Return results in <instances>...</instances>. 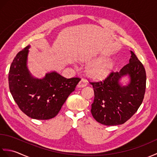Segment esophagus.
Returning <instances> with one entry per match:
<instances>
[{
  "label": "esophagus",
  "instance_id": "1",
  "mask_svg": "<svg viewBox=\"0 0 157 157\" xmlns=\"http://www.w3.org/2000/svg\"><path fill=\"white\" fill-rule=\"evenodd\" d=\"M86 85H87V81L84 79H82V80L79 82L78 86V87H84V86H86Z\"/></svg>",
  "mask_w": 157,
  "mask_h": 157
}]
</instances>
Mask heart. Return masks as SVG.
I'll list each match as a JSON object with an SVG mask.
<instances>
[{
  "label": "heart",
  "mask_w": 157,
  "mask_h": 157,
  "mask_svg": "<svg viewBox=\"0 0 157 157\" xmlns=\"http://www.w3.org/2000/svg\"><path fill=\"white\" fill-rule=\"evenodd\" d=\"M113 66V64L110 61H100L93 65L90 69V71L96 78L102 79L107 76Z\"/></svg>",
  "instance_id": "b5f03b06"
}]
</instances>
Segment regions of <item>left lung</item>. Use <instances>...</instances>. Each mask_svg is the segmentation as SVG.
<instances>
[{"mask_svg": "<svg viewBox=\"0 0 157 157\" xmlns=\"http://www.w3.org/2000/svg\"><path fill=\"white\" fill-rule=\"evenodd\" d=\"M129 63L119 71L111 72L102 81H90L94 92L91 113L96 121L112 126L125 123L138 111L144 97L146 75L142 63L131 51ZM129 74L127 86L118 84L122 76Z\"/></svg>", "mask_w": 157, "mask_h": 157, "instance_id": "left-lung-1", "label": "left lung"}]
</instances>
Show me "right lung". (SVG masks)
Wrapping results in <instances>:
<instances>
[{"label": "right lung", "mask_w": 157, "mask_h": 157, "mask_svg": "<svg viewBox=\"0 0 157 157\" xmlns=\"http://www.w3.org/2000/svg\"><path fill=\"white\" fill-rule=\"evenodd\" d=\"M29 48V45L19 51L10 67V92L26 115L38 120L52 119L58 114L81 79H67L56 72L47 73L42 79L33 78L26 67Z\"/></svg>", "instance_id": "1"}]
</instances>
